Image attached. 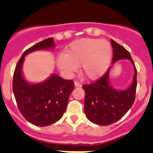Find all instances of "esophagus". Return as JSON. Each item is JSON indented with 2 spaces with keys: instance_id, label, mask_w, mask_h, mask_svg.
Segmentation results:
<instances>
[{
  "instance_id": "obj_1",
  "label": "esophagus",
  "mask_w": 153,
  "mask_h": 153,
  "mask_svg": "<svg viewBox=\"0 0 153 153\" xmlns=\"http://www.w3.org/2000/svg\"><path fill=\"white\" fill-rule=\"evenodd\" d=\"M74 85H75L76 87H81L82 86V84L79 82H78V81H75L74 82Z\"/></svg>"
}]
</instances>
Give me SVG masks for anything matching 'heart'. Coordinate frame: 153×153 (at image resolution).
Instances as JSON below:
<instances>
[{"label":"heart","instance_id":"obj_1","mask_svg":"<svg viewBox=\"0 0 153 153\" xmlns=\"http://www.w3.org/2000/svg\"><path fill=\"white\" fill-rule=\"evenodd\" d=\"M112 54V47L106 40L83 38L73 42L67 52L60 53L56 65L66 74H72L82 64V71L86 77L97 79L108 69Z\"/></svg>","mask_w":153,"mask_h":153}]
</instances>
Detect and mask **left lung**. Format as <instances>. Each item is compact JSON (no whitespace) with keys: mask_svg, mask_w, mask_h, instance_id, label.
<instances>
[{"mask_svg":"<svg viewBox=\"0 0 153 153\" xmlns=\"http://www.w3.org/2000/svg\"><path fill=\"white\" fill-rule=\"evenodd\" d=\"M113 49L112 64L121 59H128L134 66V76L129 88L122 91L110 86L107 72L94 83L85 84L84 112L90 122L100 126H108L120 120L132 107L136 98L137 70L130 53L123 46L111 40Z\"/></svg>","mask_w":153,"mask_h":153,"instance_id":"obj_1","label":"left lung"}]
</instances>
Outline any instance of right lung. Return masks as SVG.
<instances>
[{
	"label": "right lung",
	"instance_id": "obj_1",
	"mask_svg": "<svg viewBox=\"0 0 153 153\" xmlns=\"http://www.w3.org/2000/svg\"><path fill=\"white\" fill-rule=\"evenodd\" d=\"M54 46V40L50 37L30 47L17 62L13 73V92L19 110L27 121L37 126H47L61 119L74 89V81L54 74L36 84L27 83L23 76L22 65L27 54Z\"/></svg>",
	"mask_w": 153,
	"mask_h": 153
}]
</instances>
